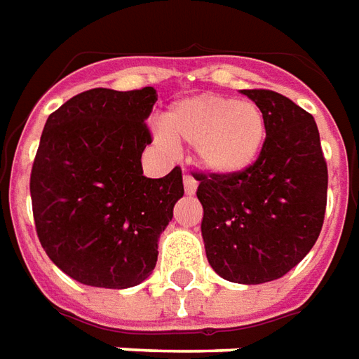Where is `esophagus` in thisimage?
Here are the masks:
<instances>
[{
    "label": "esophagus",
    "instance_id": "1",
    "mask_svg": "<svg viewBox=\"0 0 359 359\" xmlns=\"http://www.w3.org/2000/svg\"><path fill=\"white\" fill-rule=\"evenodd\" d=\"M184 189L187 195H194L197 191V182L194 180V175L184 174Z\"/></svg>",
    "mask_w": 359,
    "mask_h": 359
}]
</instances>
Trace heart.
Segmentation results:
<instances>
[{
	"instance_id": "obj_1",
	"label": "heart",
	"mask_w": 359,
	"mask_h": 359,
	"mask_svg": "<svg viewBox=\"0 0 359 359\" xmlns=\"http://www.w3.org/2000/svg\"><path fill=\"white\" fill-rule=\"evenodd\" d=\"M162 133L172 144L195 147L197 164L217 177L250 170L268 138L258 105L211 93L175 103L162 117Z\"/></svg>"
}]
</instances>
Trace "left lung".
Instances as JSON below:
<instances>
[{
  "label": "left lung",
  "instance_id": "1",
  "mask_svg": "<svg viewBox=\"0 0 359 359\" xmlns=\"http://www.w3.org/2000/svg\"><path fill=\"white\" fill-rule=\"evenodd\" d=\"M242 93L266 117L268 138L258 162L232 177H195L211 268L232 283L258 285L283 278L315 246L328 172L313 115L276 91Z\"/></svg>",
  "mask_w": 359,
  "mask_h": 359
}]
</instances>
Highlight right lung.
I'll return each mask as SVG.
<instances>
[{"mask_svg":"<svg viewBox=\"0 0 359 359\" xmlns=\"http://www.w3.org/2000/svg\"><path fill=\"white\" fill-rule=\"evenodd\" d=\"M154 88L78 93L46 118L31 172L44 252L83 285L127 289L158 259V238L184 197L182 170L142 175Z\"/></svg>","mask_w":359,"mask_h":359,"instance_id":"add662e5","label":"right lung"}]
</instances>
